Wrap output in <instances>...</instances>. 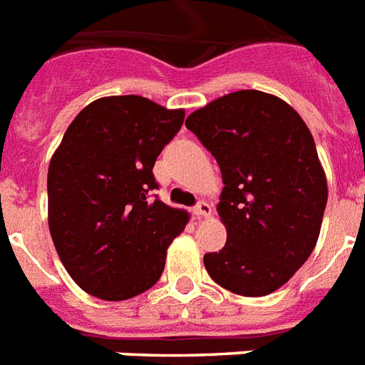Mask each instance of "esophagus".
<instances>
[{
  "label": "esophagus",
  "mask_w": 365,
  "mask_h": 365,
  "mask_svg": "<svg viewBox=\"0 0 365 365\" xmlns=\"http://www.w3.org/2000/svg\"><path fill=\"white\" fill-rule=\"evenodd\" d=\"M192 212H194L197 218L209 217V215H211V205H209L207 201H200V203H197V205L192 209Z\"/></svg>",
  "instance_id": "1"
}]
</instances>
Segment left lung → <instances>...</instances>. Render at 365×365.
<instances>
[{
  "mask_svg": "<svg viewBox=\"0 0 365 365\" xmlns=\"http://www.w3.org/2000/svg\"><path fill=\"white\" fill-rule=\"evenodd\" d=\"M186 128L224 182L217 211L228 237L203 256L207 273L239 296L275 292L313 252L328 201L307 124L281 98L239 90L194 110Z\"/></svg>",
  "mask_w": 365,
  "mask_h": 365,
  "instance_id": "left-lung-1",
  "label": "left lung"
}]
</instances>
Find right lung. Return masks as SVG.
<instances>
[{"label": "right lung", "instance_id": "right-lung-1", "mask_svg": "<svg viewBox=\"0 0 365 365\" xmlns=\"http://www.w3.org/2000/svg\"><path fill=\"white\" fill-rule=\"evenodd\" d=\"M182 120L185 109L109 96L86 105L63 133L46 177L48 230L84 292L122 302L162 277L168 247L188 212L148 192L158 188L154 162Z\"/></svg>", "mask_w": 365, "mask_h": 365}]
</instances>
